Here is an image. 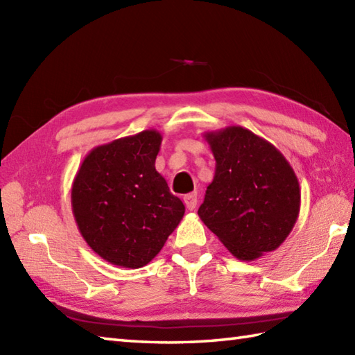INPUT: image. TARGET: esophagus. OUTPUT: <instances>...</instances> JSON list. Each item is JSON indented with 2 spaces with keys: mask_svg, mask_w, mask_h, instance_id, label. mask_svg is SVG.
Masks as SVG:
<instances>
[{
  "mask_svg": "<svg viewBox=\"0 0 355 355\" xmlns=\"http://www.w3.org/2000/svg\"><path fill=\"white\" fill-rule=\"evenodd\" d=\"M183 200H184V205H186V207L189 209V210H193L195 207H197V202H198V200H197V193H195V192H191V193L184 195Z\"/></svg>",
  "mask_w": 355,
  "mask_h": 355,
  "instance_id": "obj_1",
  "label": "esophagus"
}]
</instances>
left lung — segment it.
<instances>
[{"instance_id": "1", "label": "left lung", "mask_w": 355, "mask_h": 355, "mask_svg": "<svg viewBox=\"0 0 355 355\" xmlns=\"http://www.w3.org/2000/svg\"><path fill=\"white\" fill-rule=\"evenodd\" d=\"M215 175L198 209L201 221L239 261L273 252L300 210L299 180L279 149L243 126L207 131Z\"/></svg>"}]
</instances>
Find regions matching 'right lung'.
<instances>
[{
    "label": "right lung",
    "mask_w": 355,
    "mask_h": 355,
    "mask_svg": "<svg viewBox=\"0 0 355 355\" xmlns=\"http://www.w3.org/2000/svg\"><path fill=\"white\" fill-rule=\"evenodd\" d=\"M162 134L145 130L89 150L71 186V209L85 243L123 268L153 261L184 215L155 169Z\"/></svg>",
    "instance_id": "right-lung-1"
}]
</instances>
